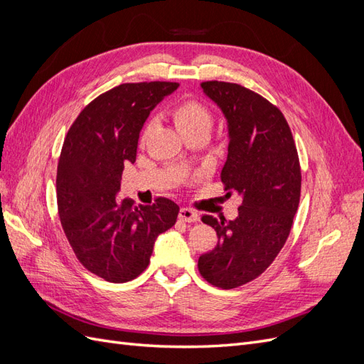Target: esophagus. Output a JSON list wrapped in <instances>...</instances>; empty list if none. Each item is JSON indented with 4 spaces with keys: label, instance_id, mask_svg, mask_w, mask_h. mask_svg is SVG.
<instances>
[{
    "label": "esophagus",
    "instance_id": "obj_1",
    "mask_svg": "<svg viewBox=\"0 0 364 364\" xmlns=\"http://www.w3.org/2000/svg\"><path fill=\"white\" fill-rule=\"evenodd\" d=\"M179 218L182 220V222H186V223H194L199 220V214H197L194 209H190V208H181L179 211Z\"/></svg>",
    "mask_w": 364,
    "mask_h": 364
}]
</instances>
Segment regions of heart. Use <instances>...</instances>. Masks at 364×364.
<instances>
[{
	"mask_svg": "<svg viewBox=\"0 0 364 364\" xmlns=\"http://www.w3.org/2000/svg\"><path fill=\"white\" fill-rule=\"evenodd\" d=\"M176 127L181 135L191 132H205L208 134L213 126L211 111L199 100H182L170 111Z\"/></svg>",
	"mask_w": 364,
	"mask_h": 364,
	"instance_id": "b5f03b06",
	"label": "heart"
}]
</instances>
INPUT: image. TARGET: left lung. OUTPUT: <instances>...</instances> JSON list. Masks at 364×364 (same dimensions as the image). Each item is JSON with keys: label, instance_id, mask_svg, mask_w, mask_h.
Masks as SVG:
<instances>
[{"label": "left lung", "instance_id": "obj_1", "mask_svg": "<svg viewBox=\"0 0 364 364\" xmlns=\"http://www.w3.org/2000/svg\"><path fill=\"white\" fill-rule=\"evenodd\" d=\"M203 92L228 119V159L222 182L243 200L238 217L203 215L217 232V246L197 267L214 287L237 289L258 278L289 238L301 199L299 156L287 119L262 95L229 82H202Z\"/></svg>", "mask_w": 364, "mask_h": 364}]
</instances>
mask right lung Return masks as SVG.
<instances>
[{"instance_id":"obj_1","label":"right lung","mask_w":364,"mask_h":364,"mask_svg":"<svg viewBox=\"0 0 364 364\" xmlns=\"http://www.w3.org/2000/svg\"><path fill=\"white\" fill-rule=\"evenodd\" d=\"M176 82L123 83L87 105L65 136L58 164V209L82 266L109 282L144 272L159 234L179 214L173 200L135 206L119 200L121 174L134 164L139 132L151 109L178 90Z\"/></svg>"}]
</instances>
